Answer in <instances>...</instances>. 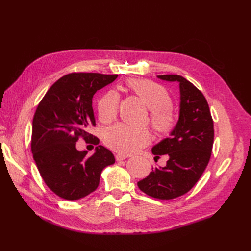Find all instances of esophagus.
<instances>
[{
  "instance_id": "34e87169",
  "label": "esophagus",
  "mask_w": 251,
  "mask_h": 251,
  "mask_svg": "<svg viewBox=\"0 0 251 251\" xmlns=\"http://www.w3.org/2000/svg\"><path fill=\"white\" fill-rule=\"evenodd\" d=\"M115 157H116V161H117V162H119V161H123V160L127 159L128 155H126V154H122V153H117V154L115 155Z\"/></svg>"
}]
</instances>
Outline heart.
I'll use <instances>...</instances> for the list:
<instances>
[{"label":"heart","instance_id":"heart-1","mask_svg":"<svg viewBox=\"0 0 251 251\" xmlns=\"http://www.w3.org/2000/svg\"><path fill=\"white\" fill-rule=\"evenodd\" d=\"M127 87L138 97L151 111V125L159 136H167L174 130L177 116L172 109L173 101L169 91L159 83L150 80L130 79ZM119 96L110 90L98 101V114L103 123L112 122L117 116ZM151 136L146 130L132 129L124 124H116L103 133V142L111 150L122 153L132 154L150 143Z\"/></svg>","mask_w":251,"mask_h":251}]
</instances>
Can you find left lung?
<instances>
[{
	"mask_svg": "<svg viewBox=\"0 0 251 251\" xmlns=\"http://www.w3.org/2000/svg\"><path fill=\"white\" fill-rule=\"evenodd\" d=\"M157 78L179 82V119L170 136L151 149L156 159L168 154L167 165L152 168L137 185L154 199L173 200L187 193L203 174L213 150L214 121L202 92L187 79L173 74Z\"/></svg>",
	"mask_w": 251,
	"mask_h": 251,
	"instance_id": "obj_1",
	"label": "left lung"
}]
</instances>
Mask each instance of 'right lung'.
<instances>
[{"mask_svg": "<svg viewBox=\"0 0 251 251\" xmlns=\"http://www.w3.org/2000/svg\"><path fill=\"white\" fill-rule=\"evenodd\" d=\"M118 75L70 73L52 84L38 103L32 121L31 151L38 172L47 186L67 201L80 200L94 192L101 171L115 163L114 154L102 146L95 153L78 151L79 137L99 144L87 133L96 126L92 98L99 89L112 83Z\"/></svg>", "mask_w": 251, "mask_h": 251, "instance_id": "add662e5", "label": "right lung"}]
</instances>
